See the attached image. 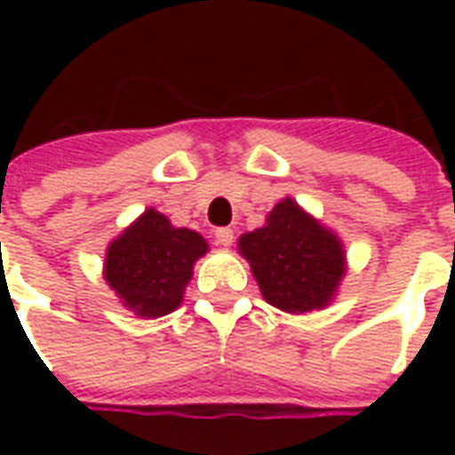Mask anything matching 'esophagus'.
Returning a JSON list of instances; mask_svg holds the SVG:
<instances>
[{
	"instance_id": "34e87169",
	"label": "esophagus",
	"mask_w": 455,
	"mask_h": 455,
	"mask_svg": "<svg viewBox=\"0 0 455 455\" xmlns=\"http://www.w3.org/2000/svg\"><path fill=\"white\" fill-rule=\"evenodd\" d=\"M214 238H217L219 246L228 248L231 243H234V228H228V227L217 228V231H214Z\"/></svg>"
}]
</instances>
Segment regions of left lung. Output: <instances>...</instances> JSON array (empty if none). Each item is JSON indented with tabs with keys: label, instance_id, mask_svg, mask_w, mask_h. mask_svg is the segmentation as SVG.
<instances>
[{
	"label": "left lung",
	"instance_id": "8db88e82",
	"mask_svg": "<svg viewBox=\"0 0 455 455\" xmlns=\"http://www.w3.org/2000/svg\"><path fill=\"white\" fill-rule=\"evenodd\" d=\"M267 305L307 315L334 302L346 275V248L334 231L292 197L267 212L266 224L238 238Z\"/></svg>",
	"mask_w": 455,
	"mask_h": 455
}]
</instances>
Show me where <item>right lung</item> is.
<instances>
[{"instance_id": "1", "label": "right lung", "mask_w": 455, "mask_h": 455, "mask_svg": "<svg viewBox=\"0 0 455 455\" xmlns=\"http://www.w3.org/2000/svg\"><path fill=\"white\" fill-rule=\"evenodd\" d=\"M207 251L202 234L172 227L150 207L107 246L104 280L129 312L158 319L182 305L195 263Z\"/></svg>"}]
</instances>
